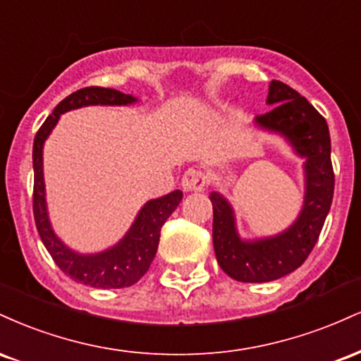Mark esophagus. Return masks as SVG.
<instances>
[{"instance_id":"esophagus-1","label":"esophagus","mask_w":361,"mask_h":361,"mask_svg":"<svg viewBox=\"0 0 361 361\" xmlns=\"http://www.w3.org/2000/svg\"><path fill=\"white\" fill-rule=\"evenodd\" d=\"M207 183V175L202 169L190 168L186 169L183 178H181V186L185 192H200Z\"/></svg>"}]
</instances>
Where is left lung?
<instances>
[{"mask_svg": "<svg viewBox=\"0 0 361 361\" xmlns=\"http://www.w3.org/2000/svg\"><path fill=\"white\" fill-rule=\"evenodd\" d=\"M273 109L258 115L256 123L280 132L305 159V200L292 227L275 238L244 243L234 226V214L219 193L210 195L214 207V250L217 263L231 279L263 283L288 275L300 267L316 246L331 209L334 171L326 118L304 97L285 82L273 80L268 93Z\"/></svg>", "mask_w": 361, "mask_h": 361, "instance_id": "obj_1", "label": "left lung"}]
</instances>
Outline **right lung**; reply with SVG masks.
<instances>
[{"label": "right lung", "instance_id": "right-lung-1", "mask_svg": "<svg viewBox=\"0 0 361 361\" xmlns=\"http://www.w3.org/2000/svg\"><path fill=\"white\" fill-rule=\"evenodd\" d=\"M134 102L135 98L132 94L120 93L117 90L102 88V86L81 88L66 97L54 109L52 115H49L42 127L37 130L34 140L32 156H34V219L37 231L57 267L74 281L94 288L130 287L146 275L156 256L161 227L180 205L183 193L175 190L169 195L147 202L132 224L130 231L117 246L98 255H78L61 243L49 222L42 173L44 140L51 134L64 111L86 105H128Z\"/></svg>", "mask_w": 361, "mask_h": 361}]
</instances>
